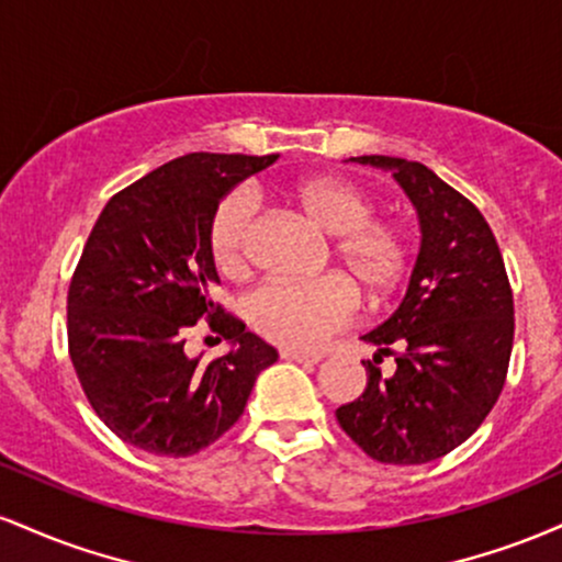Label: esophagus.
<instances>
[{
    "mask_svg": "<svg viewBox=\"0 0 562 562\" xmlns=\"http://www.w3.org/2000/svg\"><path fill=\"white\" fill-rule=\"evenodd\" d=\"M280 357L288 359V362H299V364H317V362H322L319 353L293 351V348H280Z\"/></svg>",
    "mask_w": 562,
    "mask_h": 562,
    "instance_id": "34e87169",
    "label": "esophagus"
}]
</instances>
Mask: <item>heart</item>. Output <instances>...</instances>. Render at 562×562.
I'll use <instances>...</instances> for the list:
<instances>
[{"label":"heart","mask_w":562,"mask_h":562,"mask_svg":"<svg viewBox=\"0 0 562 562\" xmlns=\"http://www.w3.org/2000/svg\"><path fill=\"white\" fill-rule=\"evenodd\" d=\"M288 200L306 222L333 235L330 254L367 301H383L404 280L412 261L406 229L378 218L362 187L344 177H306L290 184ZM254 198L229 192L209 224V250L218 274H248V235ZM357 314V290L340 274L306 282H267L248 299V322L261 338L293 351H314Z\"/></svg>","instance_id":"1"}]
</instances>
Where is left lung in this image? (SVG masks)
I'll return each mask as SVG.
<instances>
[{"instance_id":"8db88e82","label":"left lung","mask_w":562,"mask_h":562,"mask_svg":"<svg viewBox=\"0 0 562 562\" xmlns=\"http://www.w3.org/2000/svg\"><path fill=\"white\" fill-rule=\"evenodd\" d=\"M391 169L420 216L423 248L402 306L378 330L367 389L338 406L340 428L372 460L423 465L460 447L499 398L513 353L515 308L502 250L470 200L417 160L359 156ZM397 362L385 379L376 364Z\"/></svg>"}]
</instances>
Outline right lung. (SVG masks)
<instances>
[{"label": "right lung", "mask_w": 562, "mask_h": 562, "mask_svg": "<svg viewBox=\"0 0 562 562\" xmlns=\"http://www.w3.org/2000/svg\"><path fill=\"white\" fill-rule=\"evenodd\" d=\"M274 156L190 153L108 200L68 288V353L89 404L121 441L158 457L198 454L240 420L277 351L211 299L209 224L237 182ZM200 318L233 344L183 353Z\"/></svg>", "instance_id": "obj_1"}]
</instances>
